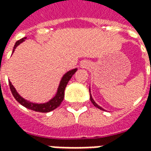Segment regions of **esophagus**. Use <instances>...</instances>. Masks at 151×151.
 <instances>
[{
	"label": "esophagus",
	"instance_id": "1",
	"mask_svg": "<svg viewBox=\"0 0 151 151\" xmlns=\"http://www.w3.org/2000/svg\"><path fill=\"white\" fill-rule=\"evenodd\" d=\"M86 64H85V63H82V64H81V66H82V67H86Z\"/></svg>",
	"mask_w": 151,
	"mask_h": 151
}]
</instances>
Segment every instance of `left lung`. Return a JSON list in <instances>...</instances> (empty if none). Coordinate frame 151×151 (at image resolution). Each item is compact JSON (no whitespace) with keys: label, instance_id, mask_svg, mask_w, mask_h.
<instances>
[{"label":"left lung","instance_id":"8db88e82","mask_svg":"<svg viewBox=\"0 0 151 151\" xmlns=\"http://www.w3.org/2000/svg\"><path fill=\"white\" fill-rule=\"evenodd\" d=\"M90 99H91V103L93 104H94V106H95V107L98 108L99 109H100V110H103V111H104V109L103 108H101L100 106H99V105L97 104L96 103H95V100L93 99V98H92V96H91V89H90Z\"/></svg>","mask_w":151,"mask_h":151}]
</instances>
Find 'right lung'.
Instances as JSON below:
<instances>
[{"mask_svg":"<svg viewBox=\"0 0 151 151\" xmlns=\"http://www.w3.org/2000/svg\"><path fill=\"white\" fill-rule=\"evenodd\" d=\"M27 38H22L20 40H18L16 43H15V45L14 47V49H13V53L14 52L15 48L17 47L22 43L23 41H25ZM78 70V69H71L68 72L64 74V76L62 77V78L60 82L59 86H58V89H57V92L55 95V96L53 97L52 99H50L49 101L47 102V103H44V104H35V103H31V102L28 101V100H26L25 99H23L21 95L18 94L16 89L14 88V86L12 85L11 82L9 81V87H10V91H11L12 94L14 95V97L15 98V99L17 101L22 104V106H24L25 108H28V109H31L32 111H39V112H49V111H52L54 109H56L57 107H59L61 102L63 101L64 99V97H65V87L68 82L70 80V78H72V76L75 73V72Z\"/></svg>","mask_w":151,"mask_h":151,"instance_id":"add662e5","label":"right lung"}]
</instances>
